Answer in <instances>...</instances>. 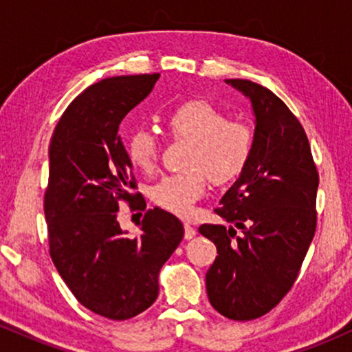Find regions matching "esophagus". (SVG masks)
Returning <instances> with one entry per match:
<instances>
[{
	"mask_svg": "<svg viewBox=\"0 0 352 352\" xmlns=\"http://www.w3.org/2000/svg\"><path fill=\"white\" fill-rule=\"evenodd\" d=\"M195 235H197V230L190 223H185V238H187V240H192Z\"/></svg>",
	"mask_w": 352,
	"mask_h": 352,
	"instance_id": "obj_1",
	"label": "esophagus"
}]
</instances>
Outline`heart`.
Masks as SVG:
<instances>
[{"label":"heart","instance_id":"heart-1","mask_svg":"<svg viewBox=\"0 0 352 352\" xmlns=\"http://www.w3.org/2000/svg\"><path fill=\"white\" fill-rule=\"evenodd\" d=\"M165 127L173 137L192 144L187 173L164 177L151 188V199L177 215H188L193 204L204 197L208 177L215 184H227L245 170L253 153V132L248 125L227 120V116L205 100H188L165 117ZM127 155L135 167L152 170L159 155V144L152 132H132ZM209 175L207 176L206 173Z\"/></svg>","mask_w":352,"mask_h":352}]
</instances>
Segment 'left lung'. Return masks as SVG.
Returning <instances> with one entry per match:
<instances>
[{"instance_id":"obj_1","label":"left lung","mask_w":352,"mask_h":352,"mask_svg":"<svg viewBox=\"0 0 352 352\" xmlns=\"http://www.w3.org/2000/svg\"><path fill=\"white\" fill-rule=\"evenodd\" d=\"M225 82L252 102L253 153L215 208L230 227L199 232L218 253L205 276L210 305L250 321L273 309L296 280L316 230L319 175L305 129L280 98L252 80Z\"/></svg>"}]
</instances>
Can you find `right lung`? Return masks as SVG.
<instances>
[{
  "label": "right lung",
  "mask_w": 352,
  "mask_h": 352,
  "mask_svg": "<svg viewBox=\"0 0 352 352\" xmlns=\"http://www.w3.org/2000/svg\"><path fill=\"white\" fill-rule=\"evenodd\" d=\"M159 74L102 79L60 116L50 144L44 193L50 253L64 283L92 313L122 321L152 306L159 272L184 238V225L155 207L140 235L129 238L117 221L119 201L145 208L132 193V162L119 125L151 94Z\"/></svg>",
  "instance_id": "1"
}]
</instances>
